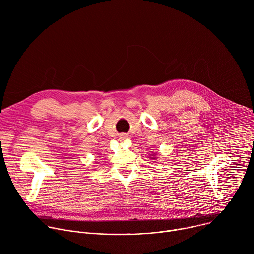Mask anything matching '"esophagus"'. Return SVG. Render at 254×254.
I'll use <instances>...</instances> for the list:
<instances>
[{"mask_svg":"<svg viewBox=\"0 0 254 254\" xmlns=\"http://www.w3.org/2000/svg\"><path fill=\"white\" fill-rule=\"evenodd\" d=\"M127 138H128V135L126 134V133H122V134L120 135V140H125V139H127Z\"/></svg>","mask_w":254,"mask_h":254,"instance_id":"esophagus-1","label":"esophagus"}]
</instances>
